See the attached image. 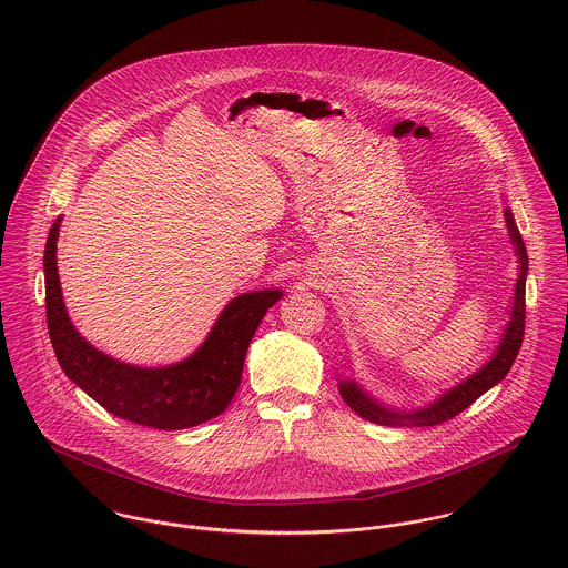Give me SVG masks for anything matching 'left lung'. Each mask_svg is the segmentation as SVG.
<instances>
[{"mask_svg": "<svg viewBox=\"0 0 568 568\" xmlns=\"http://www.w3.org/2000/svg\"><path fill=\"white\" fill-rule=\"evenodd\" d=\"M505 223H507L509 241L514 244V251L518 257V280H516V288H514L509 322L500 332V343L494 349V354L489 356V361H486V365L479 367L475 374H470L466 381H462L453 389L444 392L435 403L422 406V408H406V410L383 405L381 400L372 398L352 378L338 381L341 398L363 419H367L372 424H381V426H437V424L459 415L464 408H468L475 400H479L487 389H491L507 376L509 367L514 365V361L518 356V349H520L523 336H525V280H527V271H529V257H527V248H525L523 236L516 227V221H514V214L509 207H505Z\"/></svg>", "mask_w": 568, "mask_h": 568, "instance_id": "left-lung-1", "label": "left lung"}]
</instances>
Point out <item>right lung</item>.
Returning <instances> with one entry per match:
<instances>
[{
	"instance_id": "1",
	"label": "right lung",
	"mask_w": 568,
	"mask_h": 568,
	"mask_svg": "<svg viewBox=\"0 0 568 568\" xmlns=\"http://www.w3.org/2000/svg\"><path fill=\"white\" fill-rule=\"evenodd\" d=\"M61 221L50 230L43 271L48 332L65 376L98 405L133 424L179 430L221 415L241 387L246 347L266 311L282 300V291L264 288L234 297L185 361L165 367L122 363L95 349L70 322L57 268Z\"/></svg>"
}]
</instances>
